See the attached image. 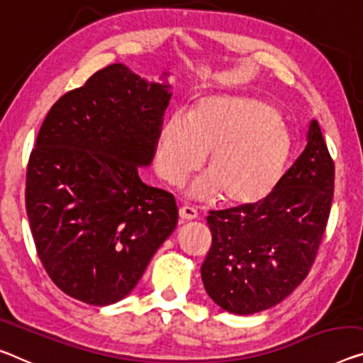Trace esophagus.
Instances as JSON below:
<instances>
[{"instance_id":"esophagus-1","label":"esophagus","mask_w":363,"mask_h":363,"mask_svg":"<svg viewBox=\"0 0 363 363\" xmlns=\"http://www.w3.org/2000/svg\"><path fill=\"white\" fill-rule=\"evenodd\" d=\"M178 216H180L182 222L193 220V219H196V217H198V211L189 208V206H183V208H180V211H178Z\"/></svg>"}]
</instances>
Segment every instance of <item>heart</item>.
I'll use <instances>...</instances> for the list:
<instances>
[{"label":"heart","mask_w":363,"mask_h":363,"mask_svg":"<svg viewBox=\"0 0 363 363\" xmlns=\"http://www.w3.org/2000/svg\"><path fill=\"white\" fill-rule=\"evenodd\" d=\"M208 177L188 188L191 198L220 196L227 208H250L272 193L292 155V139L274 105L248 94L201 99L189 118L175 113L160 128L155 170L177 185L208 154Z\"/></svg>","instance_id":"b5f03b06"}]
</instances>
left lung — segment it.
<instances>
[{"label": "left lung", "mask_w": 363, "mask_h": 363, "mask_svg": "<svg viewBox=\"0 0 363 363\" xmlns=\"http://www.w3.org/2000/svg\"><path fill=\"white\" fill-rule=\"evenodd\" d=\"M333 191L334 162L311 120L305 150L269 196L250 208L209 213L213 245L201 277L214 303L253 315L291 295L316 258Z\"/></svg>", "instance_id": "obj_1"}]
</instances>
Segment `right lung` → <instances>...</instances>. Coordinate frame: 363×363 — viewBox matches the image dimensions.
<instances>
[{
	"instance_id": "add662e5",
	"label": "right lung",
	"mask_w": 363,
	"mask_h": 363,
	"mask_svg": "<svg viewBox=\"0 0 363 363\" xmlns=\"http://www.w3.org/2000/svg\"><path fill=\"white\" fill-rule=\"evenodd\" d=\"M170 97L167 81L115 63L66 92L43 120L26 209L38 258L72 298L97 306L125 298L175 230L174 194L138 174L152 162Z\"/></svg>"
}]
</instances>
